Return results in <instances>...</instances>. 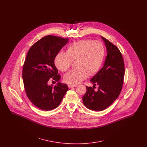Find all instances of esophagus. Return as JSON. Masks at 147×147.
Segmentation results:
<instances>
[{
    "label": "esophagus",
    "instance_id": "1",
    "mask_svg": "<svg viewBox=\"0 0 147 147\" xmlns=\"http://www.w3.org/2000/svg\"><path fill=\"white\" fill-rule=\"evenodd\" d=\"M68 86L69 88H74V87L76 86V85H70V84H68Z\"/></svg>",
    "mask_w": 147,
    "mask_h": 147
}]
</instances>
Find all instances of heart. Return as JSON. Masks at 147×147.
Segmentation results:
<instances>
[{"mask_svg":"<svg viewBox=\"0 0 147 147\" xmlns=\"http://www.w3.org/2000/svg\"><path fill=\"white\" fill-rule=\"evenodd\" d=\"M104 44L99 41L82 40L73 42L67 47L66 52H58L55 58L57 68L66 71L70 68L73 61L77 68L64 77L67 84L76 85L93 76L100 70L105 57Z\"/></svg>","mask_w":147,"mask_h":147,"instance_id":"1","label":"heart"}]
</instances>
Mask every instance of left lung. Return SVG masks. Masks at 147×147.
I'll list each match as a JSON object with an SVG mask.
<instances>
[{
	"label": "left lung",
	"instance_id": "1",
	"mask_svg": "<svg viewBox=\"0 0 147 147\" xmlns=\"http://www.w3.org/2000/svg\"><path fill=\"white\" fill-rule=\"evenodd\" d=\"M107 49V55L103 67L90 80L98 90L86 86L83 97L85 106L94 111H102L110 106L119 97L122 90L125 76V64L119 49L101 36Z\"/></svg>",
	"mask_w": 147,
	"mask_h": 147
}]
</instances>
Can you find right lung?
<instances>
[{"mask_svg":"<svg viewBox=\"0 0 147 147\" xmlns=\"http://www.w3.org/2000/svg\"><path fill=\"white\" fill-rule=\"evenodd\" d=\"M68 40L48 35L35 43L28 52L22 69L25 90L31 102L42 110L57 108L68 90L65 84L58 82L53 88L47 83L51 80L58 82L61 79L55 58Z\"/></svg>","mask_w":147,"mask_h":147,"instance_id":"right-lung-1","label":"right lung"}]
</instances>
